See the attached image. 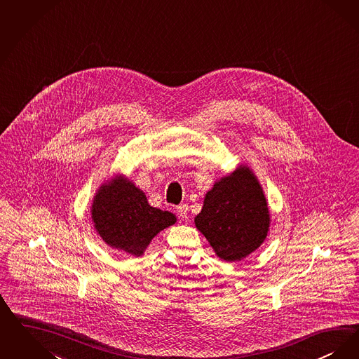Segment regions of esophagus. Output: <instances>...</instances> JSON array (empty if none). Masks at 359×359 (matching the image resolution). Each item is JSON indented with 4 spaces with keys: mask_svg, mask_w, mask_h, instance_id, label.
<instances>
[{
    "mask_svg": "<svg viewBox=\"0 0 359 359\" xmlns=\"http://www.w3.org/2000/svg\"><path fill=\"white\" fill-rule=\"evenodd\" d=\"M176 211H177V215L180 216V217L187 219V215H188V204H186V203L179 204V205L176 207Z\"/></svg>",
    "mask_w": 359,
    "mask_h": 359,
    "instance_id": "1",
    "label": "esophagus"
}]
</instances>
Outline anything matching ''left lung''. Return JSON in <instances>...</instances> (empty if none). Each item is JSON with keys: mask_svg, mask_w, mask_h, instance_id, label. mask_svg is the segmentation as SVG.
Returning a JSON list of instances; mask_svg holds the SVG:
<instances>
[{"mask_svg": "<svg viewBox=\"0 0 359 359\" xmlns=\"http://www.w3.org/2000/svg\"><path fill=\"white\" fill-rule=\"evenodd\" d=\"M270 211L258 177L248 165L216 180L205 194L195 226L226 262L247 258L270 230Z\"/></svg>", "mask_w": 359, "mask_h": 359, "instance_id": "obj_1", "label": "left lung"}]
</instances>
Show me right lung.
<instances>
[{
  "instance_id": "right-lung-1",
  "label": "right lung",
  "mask_w": 359,
  "mask_h": 359,
  "mask_svg": "<svg viewBox=\"0 0 359 359\" xmlns=\"http://www.w3.org/2000/svg\"><path fill=\"white\" fill-rule=\"evenodd\" d=\"M90 214L101 239L133 257H142L160 231L176 223V216L151 207L143 191L123 175L101 184Z\"/></svg>"
}]
</instances>
